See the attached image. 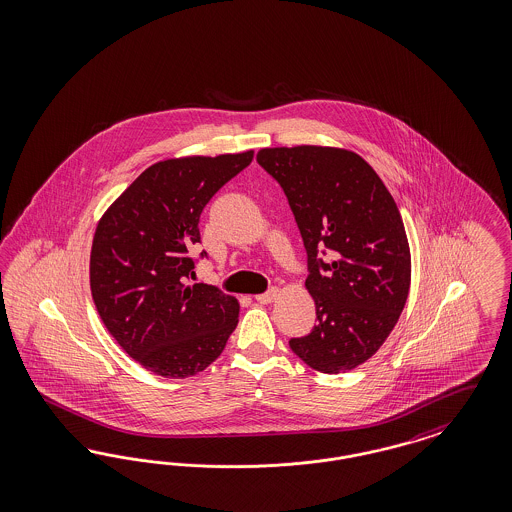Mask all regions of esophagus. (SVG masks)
Returning <instances> with one entry per match:
<instances>
[{
    "instance_id": "1",
    "label": "esophagus",
    "mask_w": 512,
    "mask_h": 512,
    "mask_svg": "<svg viewBox=\"0 0 512 512\" xmlns=\"http://www.w3.org/2000/svg\"><path fill=\"white\" fill-rule=\"evenodd\" d=\"M277 296H279V289H269L267 292H264V294H258L256 296V300L260 302V304H271L273 300H277Z\"/></svg>"
}]
</instances>
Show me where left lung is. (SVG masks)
<instances>
[{
    "label": "left lung",
    "mask_w": 512,
    "mask_h": 512,
    "mask_svg": "<svg viewBox=\"0 0 512 512\" xmlns=\"http://www.w3.org/2000/svg\"><path fill=\"white\" fill-rule=\"evenodd\" d=\"M258 164L287 199L308 254L312 333L290 350L315 371H350L396 327L411 283L400 210L361 156L334 147L262 149Z\"/></svg>",
    "instance_id": "1"
}]
</instances>
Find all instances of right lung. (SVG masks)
I'll list each match as a JSON object with an SVG mask.
<instances>
[{
	"mask_svg": "<svg viewBox=\"0 0 512 512\" xmlns=\"http://www.w3.org/2000/svg\"><path fill=\"white\" fill-rule=\"evenodd\" d=\"M239 155L156 162L97 223L89 285L105 327L139 365L166 378L204 371L239 323L237 298L195 277L204 206L252 162ZM206 252H200L204 258Z\"/></svg>",
	"mask_w": 512,
	"mask_h": 512,
	"instance_id": "add662e5",
	"label": "right lung"
}]
</instances>
